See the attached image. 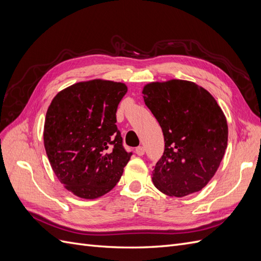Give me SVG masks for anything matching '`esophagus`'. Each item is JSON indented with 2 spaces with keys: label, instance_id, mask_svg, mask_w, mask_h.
Wrapping results in <instances>:
<instances>
[{
  "label": "esophagus",
  "instance_id": "34e87169",
  "mask_svg": "<svg viewBox=\"0 0 261 261\" xmlns=\"http://www.w3.org/2000/svg\"><path fill=\"white\" fill-rule=\"evenodd\" d=\"M136 153L138 155H144L145 154V148L143 146H139L136 148Z\"/></svg>",
  "mask_w": 261,
  "mask_h": 261
}]
</instances>
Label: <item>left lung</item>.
<instances>
[{
  "label": "left lung",
  "instance_id": "1",
  "mask_svg": "<svg viewBox=\"0 0 261 261\" xmlns=\"http://www.w3.org/2000/svg\"><path fill=\"white\" fill-rule=\"evenodd\" d=\"M143 94L165 143L152 172L154 186L172 197L201 191L216 174L227 146L223 111L210 92L188 81L150 83Z\"/></svg>",
  "mask_w": 261,
  "mask_h": 261
}]
</instances>
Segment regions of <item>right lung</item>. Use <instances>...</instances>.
Returning <instances> with one entry per match:
<instances>
[{
	"instance_id": "add662e5",
	"label": "right lung",
	"mask_w": 261,
	"mask_h": 261,
	"mask_svg": "<svg viewBox=\"0 0 261 261\" xmlns=\"http://www.w3.org/2000/svg\"><path fill=\"white\" fill-rule=\"evenodd\" d=\"M126 92L123 83H77L60 91L46 111V155L59 180L81 198L94 199L111 191L133 154L124 149L115 124Z\"/></svg>"
}]
</instances>
